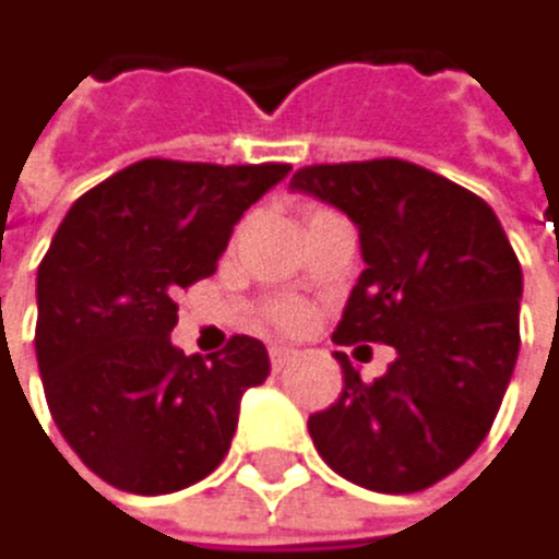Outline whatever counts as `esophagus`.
<instances>
[{
  "instance_id": "1",
  "label": "esophagus",
  "mask_w": 559,
  "mask_h": 559,
  "mask_svg": "<svg viewBox=\"0 0 559 559\" xmlns=\"http://www.w3.org/2000/svg\"><path fill=\"white\" fill-rule=\"evenodd\" d=\"M295 354H298V350H295V347H285V344H271V347H267V357H271V367H274V370H285V367L295 360Z\"/></svg>"
}]
</instances>
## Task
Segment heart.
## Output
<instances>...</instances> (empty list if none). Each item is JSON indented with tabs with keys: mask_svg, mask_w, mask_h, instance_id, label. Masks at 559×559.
Here are the masks:
<instances>
[{
	"mask_svg": "<svg viewBox=\"0 0 559 559\" xmlns=\"http://www.w3.org/2000/svg\"><path fill=\"white\" fill-rule=\"evenodd\" d=\"M261 318L277 331H298L308 324V305L298 298H274L261 305Z\"/></svg>",
	"mask_w": 559,
	"mask_h": 559,
	"instance_id": "1",
	"label": "heart"
}]
</instances>
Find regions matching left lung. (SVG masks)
Segmentation results:
<instances>
[{"mask_svg":"<svg viewBox=\"0 0 559 559\" xmlns=\"http://www.w3.org/2000/svg\"><path fill=\"white\" fill-rule=\"evenodd\" d=\"M292 186L360 228L367 267L334 341L396 350L373 383L337 354L344 393L308 419L311 439L360 488L426 491L501 409L521 347V261L481 195L409 159L314 163Z\"/></svg>","mask_w":559,"mask_h":559,"instance_id":"8db88e82","label":"left lung"}]
</instances>
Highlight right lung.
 <instances>
[{
  "instance_id": "right-lung-1",
  "label": "right lung",
  "mask_w": 559,
  "mask_h": 559,
  "mask_svg": "<svg viewBox=\"0 0 559 559\" xmlns=\"http://www.w3.org/2000/svg\"><path fill=\"white\" fill-rule=\"evenodd\" d=\"M288 173L150 156L68 209L38 264L35 357L58 432L100 481L169 495L225 459L267 350L235 334L186 357L169 344L173 298L215 271L241 212Z\"/></svg>"
}]
</instances>
